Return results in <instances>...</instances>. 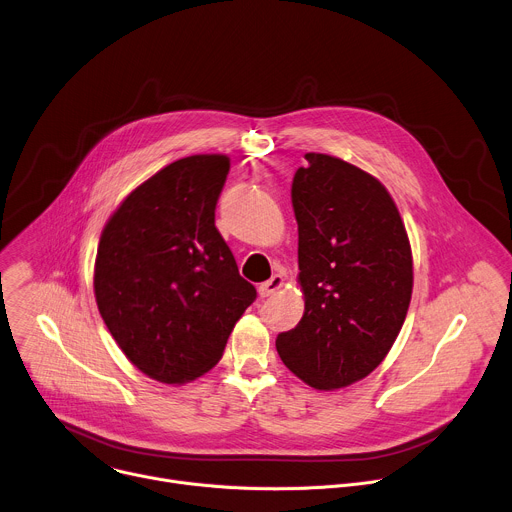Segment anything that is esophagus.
I'll list each match as a JSON object with an SVG mask.
<instances>
[{"label":"esophagus","instance_id":"obj_1","mask_svg":"<svg viewBox=\"0 0 512 512\" xmlns=\"http://www.w3.org/2000/svg\"><path fill=\"white\" fill-rule=\"evenodd\" d=\"M281 285H283V277H281V275H273L271 279H267L265 283L259 285V296H261V298H269V296L275 294V291H277Z\"/></svg>","mask_w":512,"mask_h":512}]
</instances>
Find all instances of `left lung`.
<instances>
[{
  "label": "left lung",
  "mask_w": 512,
  "mask_h": 512,
  "mask_svg": "<svg viewBox=\"0 0 512 512\" xmlns=\"http://www.w3.org/2000/svg\"><path fill=\"white\" fill-rule=\"evenodd\" d=\"M306 160L291 182L306 312L275 346L291 373L326 391L364 379L387 356L411 302L413 263L379 180L326 154Z\"/></svg>",
  "instance_id": "1"
}]
</instances>
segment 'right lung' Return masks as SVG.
Returning a JSON list of instances; mask_svg holds the SVG:
<instances>
[{
    "label": "right lung",
    "instance_id": "1",
    "mask_svg": "<svg viewBox=\"0 0 512 512\" xmlns=\"http://www.w3.org/2000/svg\"><path fill=\"white\" fill-rule=\"evenodd\" d=\"M227 156L182 158L113 212L95 263V298L111 336L148 377L176 385L221 360L257 289L214 227Z\"/></svg>",
    "mask_w": 512,
    "mask_h": 512
}]
</instances>
